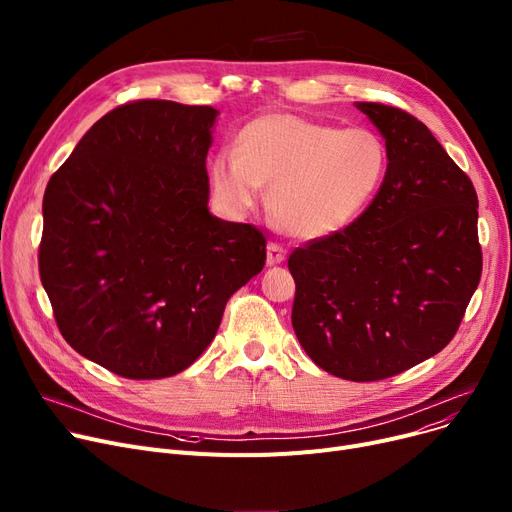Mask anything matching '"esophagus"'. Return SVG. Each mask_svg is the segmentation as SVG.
Returning a JSON list of instances; mask_svg holds the SVG:
<instances>
[{
  "label": "esophagus",
  "instance_id": "obj_1",
  "mask_svg": "<svg viewBox=\"0 0 512 512\" xmlns=\"http://www.w3.org/2000/svg\"><path fill=\"white\" fill-rule=\"evenodd\" d=\"M286 259V249L276 245V242H270L267 245V265H278Z\"/></svg>",
  "mask_w": 512,
  "mask_h": 512
}]
</instances>
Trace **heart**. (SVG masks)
<instances>
[{
	"label": "heart",
	"mask_w": 512,
	"mask_h": 512,
	"mask_svg": "<svg viewBox=\"0 0 512 512\" xmlns=\"http://www.w3.org/2000/svg\"><path fill=\"white\" fill-rule=\"evenodd\" d=\"M388 149L369 128H338L290 112H267L242 126L236 149H220L209 166L218 205L240 218L263 186L276 224L315 240L353 226L380 193Z\"/></svg>",
	"instance_id": "b5f03b06"
}]
</instances>
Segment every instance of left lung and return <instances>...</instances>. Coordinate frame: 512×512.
<instances>
[{
  "mask_svg": "<svg viewBox=\"0 0 512 512\" xmlns=\"http://www.w3.org/2000/svg\"><path fill=\"white\" fill-rule=\"evenodd\" d=\"M380 130L388 172L346 230L288 257L292 328L315 365L375 382L434 357L459 330L481 276L477 195L429 128L357 101Z\"/></svg>",
  "mask_w": 512,
  "mask_h": 512,
  "instance_id": "8db88e82",
  "label": "left lung"
}]
</instances>
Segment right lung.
Listing matches in <instances>:
<instances>
[{"label":"right lung","instance_id":"add662e5","mask_svg":"<svg viewBox=\"0 0 512 512\" xmlns=\"http://www.w3.org/2000/svg\"><path fill=\"white\" fill-rule=\"evenodd\" d=\"M218 110L143 99L116 107L47 182L39 274L76 353L130 380L180 373L232 294L265 265L251 224L209 213L205 159Z\"/></svg>","mask_w":512,"mask_h":512}]
</instances>
